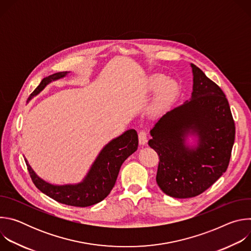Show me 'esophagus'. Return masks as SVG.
Masks as SVG:
<instances>
[{
    "label": "esophagus",
    "instance_id": "esophagus-1",
    "mask_svg": "<svg viewBox=\"0 0 251 251\" xmlns=\"http://www.w3.org/2000/svg\"><path fill=\"white\" fill-rule=\"evenodd\" d=\"M138 138H139V143L141 145H145L147 143V132L145 130H141L138 133Z\"/></svg>",
    "mask_w": 251,
    "mask_h": 251
}]
</instances>
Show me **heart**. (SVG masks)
I'll return each mask as SVG.
<instances>
[{"mask_svg":"<svg viewBox=\"0 0 251 251\" xmlns=\"http://www.w3.org/2000/svg\"><path fill=\"white\" fill-rule=\"evenodd\" d=\"M147 89L151 91L157 90L155 103L158 106H163L175 96L177 90V84L172 79L166 80L164 75H156L148 79Z\"/></svg>","mask_w":251,"mask_h":251,"instance_id":"obj_1","label":"heart"}]
</instances>
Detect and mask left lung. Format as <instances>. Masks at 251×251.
I'll list each match as a JSON object with an SVG mask.
<instances>
[{
	"label": "left lung",
	"instance_id": "8db88e82",
	"mask_svg": "<svg viewBox=\"0 0 251 251\" xmlns=\"http://www.w3.org/2000/svg\"><path fill=\"white\" fill-rule=\"evenodd\" d=\"M192 99L167 112L151 130L149 146L159 156L156 181L168 196L194 198L226 173L234 143L235 126L228 101L221 87L197 65ZM189 133L199 138L198 147L184 145Z\"/></svg>",
	"mask_w": 251,
	"mask_h": 251
}]
</instances>
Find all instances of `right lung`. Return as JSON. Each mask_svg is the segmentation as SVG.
Here are the masks:
<instances>
[{
	"instance_id": "right-lung-1",
	"label": "right lung",
	"mask_w": 251,
	"mask_h": 251,
	"mask_svg": "<svg viewBox=\"0 0 251 251\" xmlns=\"http://www.w3.org/2000/svg\"><path fill=\"white\" fill-rule=\"evenodd\" d=\"M66 75L67 71H62L45 77L40 85L32 91L28 100L39 94L50 82L59 79ZM137 148L138 135L134 129H130L116 139H113L102 149L83 182L77 185H50L34 174L26 160L25 164L32 183L41 192L58 202L85 207L103 201L110 194L116 183L121 165Z\"/></svg>"
}]
</instances>
